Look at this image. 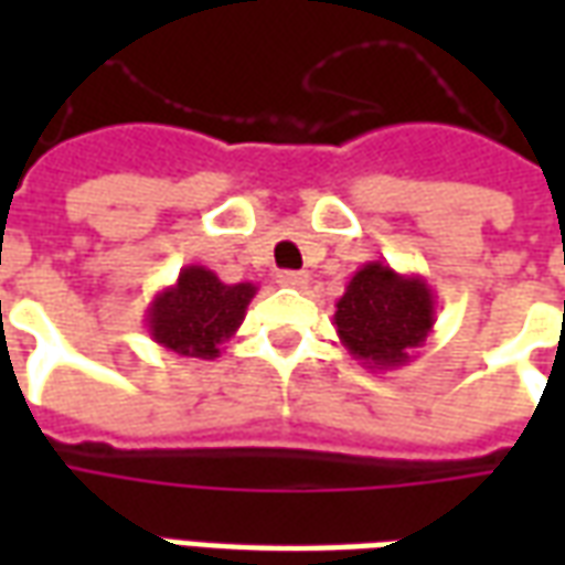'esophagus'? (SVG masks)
I'll use <instances>...</instances> for the list:
<instances>
[{
	"mask_svg": "<svg viewBox=\"0 0 565 565\" xmlns=\"http://www.w3.org/2000/svg\"><path fill=\"white\" fill-rule=\"evenodd\" d=\"M278 284H281V287H306L308 275L306 271L284 269V271H278Z\"/></svg>",
	"mask_w": 565,
	"mask_h": 565,
	"instance_id": "1",
	"label": "esophagus"
}]
</instances>
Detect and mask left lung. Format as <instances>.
Segmentation results:
<instances>
[{
	"instance_id": "1",
	"label": "left lung",
	"mask_w": 565,
	"mask_h": 565,
	"mask_svg": "<svg viewBox=\"0 0 565 565\" xmlns=\"http://www.w3.org/2000/svg\"><path fill=\"white\" fill-rule=\"evenodd\" d=\"M344 351L372 372L408 366L436 327V296L420 275L372 259L354 271L332 315Z\"/></svg>"
}]
</instances>
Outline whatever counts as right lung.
I'll return each instance as SVG.
<instances>
[{"label":"right lung","instance_id":"obj_1","mask_svg":"<svg viewBox=\"0 0 565 565\" xmlns=\"http://www.w3.org/2000/svg\"><path fill=\"white\" fill-rule=\"evenodd\" d=\"M254 296L257 287L250 281L223 284L205 266H184L178 281L150 299L145 327L166 351L214 360L238 332Z\"/></svg>","mask_w":565,"mask_h":565}]
</instances>
